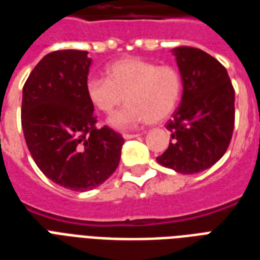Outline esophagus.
<instances>
[{
    "label": "esophagus",
    "mask_w": 260,
    "mask_h": 260,
    "mask_svg": "<svg viewBox=\"0 0 260 260\" xmlns=\"http://www.w3.org/2000/svg\"><path fill=\"white\" fill-rule=\"evenodd\" d=\"M124 139H134V138H138L139 134H124Z\"/></svg>",
    "instance_id": "34e87169"
}]
</instances>
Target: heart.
I'll return each instance as SVG.
<instances>
[{
	"instance_id": "heart-1",
	"label": "heart",
	"mask_w": 260,
	"mask_h": 260,
	"mask_svg": "<svg viewBox=\"0 0 260 260\" xmlns=\"http://www.w3.org/2000/svg\"><path fill=\"white\" fill-rule=\"evenodd\" d=\"M107 78L87 79L86 93L102 113H113L121 103L124 108L108 118L115 129H131L142 122H158L167 118L180 100L182 79L170 65L141 58H126L108 65Z\"/></svg>"
}]
</instances>
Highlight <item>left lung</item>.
<instances>
[{"label":"left lung","instance_id":"8db88e82","mask_svg":"<svg viewBox=\"0 0 260 260\" xmlns=\"http://www.w3.org/2000/svg\"><path fill=\"white\" fill-rule=\"evenodd\" d=\"M182 79V99L166 128L169 149L158 164L180 174H196L223 157L234 129V87L227 69L193 47L171 50Z\"/></svg>","mask_w":260,"mask_h":260}]
</instances>
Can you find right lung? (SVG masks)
Wrapping results in <instances>:
<instances>
[{
  "mask_svg": "<svg viewBox=\"0 0 260 260\" xmlns=\"http://www.w3.org/2000/svg\"><path fill=\"white\" fill-rule=\"evenodd\" d=\"M87 51L43 57L23 86L22 128L31 157L47 178L71 191H90L117 170L124 138L96 128L86 93Z\"/></svg>",
  "mask_w": 260,
  "mask_h": 260,
  "instance_id": "obj_1",
  "label": "right lung"
}]
</instances>
